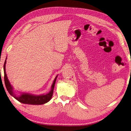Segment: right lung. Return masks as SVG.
Listing matches in <instances>:
<instances>
[{
    "mask_svg": "<svg viewBox=\"0 0 131 131\" xmlns=\"http://www.w3.org/2000/svg\"><path fill=\"white\" fill-rule=\"evenodd\" d=\"M6 59L5 61L4 65V81L5 86L7 90L10 95L13 96L15 99H16L18 101H19L24 104H28L32 105H41L45 104L48 102L51 99L53 94V90L54 88V86L56 82V79L57 78L58 75L55 78L53 84L51 86V91L49 93L46 94H41V95H34L29 93H21L20 95H17L14 92L13 88L11 84H10L8 79L7 78V74L6 73Z\"/></svg>",
    "mask_w": 131,
    "mask_h": 131,
    "instance_id": "obj_1",
    "label": "right lung"
}]
</instances>
